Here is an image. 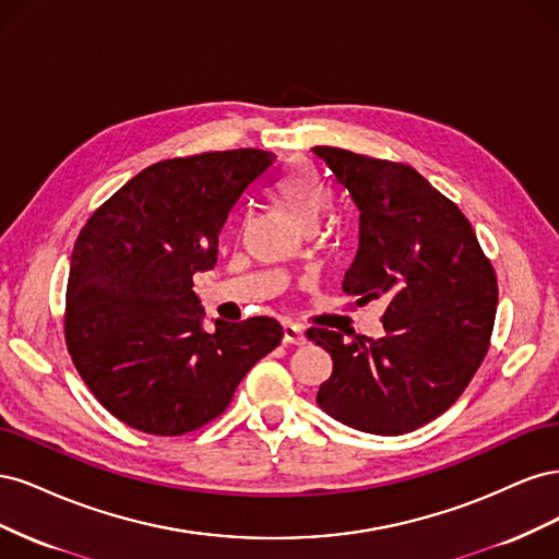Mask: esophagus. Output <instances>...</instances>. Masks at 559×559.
<instances>
[{"label":"esophagus","instance_id":"obj_1","mask_svg":"<svg viewBox=\"0 0 559 559\" xmlns=\"http://www.w3.org/2000/svg\"><path fill=\"white\" fill-rule=\"evenodd\" d=\"M282 331H284V343L286 345H306L308 343L306 331H302V326H298V324H292V321H286Z\"/></svg>","mask_w":559,"mask_h":559}]
</instances>
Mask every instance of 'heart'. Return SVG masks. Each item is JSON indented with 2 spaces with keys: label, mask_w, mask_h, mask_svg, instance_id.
I'll return each mask as SVG.
<instances>
[{
  "label": "heart",
  "mask_w": 559,
  "mask_h": 559,
  "mask_svg": "<svg viewBox=\"0 0 559 559\" xmlns=\"http://www.w3.org/2000/svg\"><path fill=\"white\" fill-rule=\"evenodd\" d=\"M277 198L292 210L296 222L308 228L319 222L321 212L331 205V186L321 177L314 165L296 163L277 183Z\"/></svg>",
  "instance_id": "b5f03b06"
}]
</instances>
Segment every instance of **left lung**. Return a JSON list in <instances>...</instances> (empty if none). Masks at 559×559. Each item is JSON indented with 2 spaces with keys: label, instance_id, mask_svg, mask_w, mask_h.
Segmentation results:
<instances>
[{
  "label": "left lung",
  "instance_id": "obj_1",
  "mask_svg": "<svg viewBox=\"0 0 559 559\" xmlns=\"http://www.w3.org/2000/svg\"><path fill=\"white\" fill-rule=\"evenodd\" d=\"M359 207V251L343 292L382 300L384 337H308L333 359L317 403L368 433L399 436L443 415L476 376L495 329L499 286L468 218L411 165L314 146Z\"/></svg>",
  "mask_w": 559,
  "mask_h": 559
}]
</instances>
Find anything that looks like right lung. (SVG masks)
<instances>
[{
	"label": "right lung",
	"mask_w": 559,
	"mask_h": 559,
	"mask_svg": "<svg viewBox=\"0 0 559 559\" xmlns=\"http://www.w3.org/2000/svg\"><path fill=\"white\" fill-rule=\"evenodd\" d=\"M275 154L207 151L148 165L99 205L74 242L64 341L93 396L151 436L222 415L249 368L282 343L273 317L200 326L193 275L212 270L233 212L275 177Z\"/></svg>",
	"instance_id": "1"
}]
</instances>
